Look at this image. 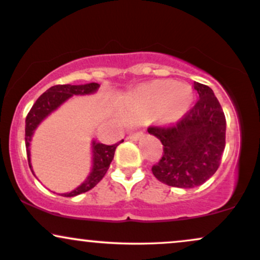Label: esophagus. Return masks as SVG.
Returning a JSON list of instances; mask_svg holds the SVG:
<instances>
[{
	"mask_svg": "<svg viewBox=\"0 0 260 260\" xmlns=\"http://www.w3.org/2000/svg\"><path fill=\"white\" fill-rule=\"evenodd\" d=\"M143 137V133L142 132H136V133H132L129 134V137H128V139L131 140H138Z\"/></svg>",
	"mask_w": 260,
	"mask_h": 260,
	"instance_id": "34e87169",
	"label": "esophagus"
}]
</instances>
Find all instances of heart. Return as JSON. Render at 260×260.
<instances>
[{"label": "heart", "mask_w": 260, "mask_h": 260, "mask_svg": "<svg viewBox=\"0 0 260 260\" xmlns=\"http://www.w3.org/2000/svg\"><path fill=\"white\" fill-rule=\"evenodd\" d=\"M193 100L192 89L184 83L160 80L137 88L127 96L131 116L145 118L153 116L161 126H172L189 111Z\"/></svg>", "instance_id": "1"}]
</instances>
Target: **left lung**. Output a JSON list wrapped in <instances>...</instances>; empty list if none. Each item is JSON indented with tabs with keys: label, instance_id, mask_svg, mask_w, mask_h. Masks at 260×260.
<instances>
[{
	"label": "left lung",
	"instance_id": "1",
	"mask_svg": "<svg viewBox=\"0 0 260 260\" xmlns=\"http://www.w3.org/2000/svg\"><path fill=\"white\" fill-rule=\"evenodd\" d=\"M198 101L175 127H150L162 143L164 154L151 171L162 183L194 188L216 172L225 149L226 120L215 94L208 85L193 83Z\"/></svg>",
	"mask_w": 260,
	"mask_h": 260
}]
</instances>
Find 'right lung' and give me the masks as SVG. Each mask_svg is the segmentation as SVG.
Segmentation results:
<instances>
[{"label":"right lung","instance_id":"1","mask_svg":"<svg viewBox=\"0 0 260 260\" xmlns=\"http://www.w3.org/2000/svg\"><path fill=\"white\" fill-rule=\"evenodd\" d=\"M100 84L98 83H90V84L84 85H53L50 89L41 95L39 99L35 101L31 110L29 111L25 120V148L26 155H28L29 168H30L32 175L34 170L31 166V157H30V143L34 136L35 131L39 127V124L43 122L45 118L49 117L52 112H55L59 106L68 99L78 95V96H84V95L95 94L99 89ZM118 144L115 145H105L103 143L96 142L95 139L91 140V170L89 172L88 177L80 183L78 187L74 188L72 192L59 193V196L63 197H74L82 194V193L88 192L91 188L96 186L99 182L103 180L107 170L110 168V164L113 160V155ZM37 177V176H35Z\"/></svg>","mask_w":260,"mask_h":260}]
</instances>
